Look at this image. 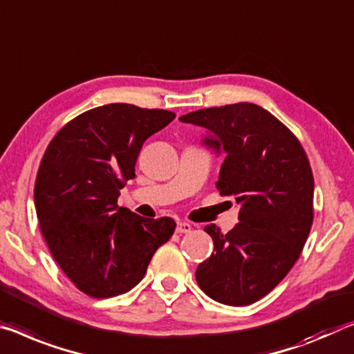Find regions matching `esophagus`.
<instances>
[{
	"label": "esophagus",
	"mask_w": 354,
	"mask_h": 354,
	"mask_svg": "<svg viewBox=\"0 0 354 354\" xmlns=\"http://www.w3.org/2000/svg\"><path fill=\"white\" fill-rule=\"evenodd\" d=\"M192 230V225L187 222H178L176 223V233H190Z\"/></svg>",
	"instance_id": "esophagus-1"
}]
</instances>
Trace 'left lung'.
I'll return each mask as SVG.
<instances>
[{
	"label": "left lung",
	"instance_id": "obj_1",
	"mask_svg": "<svg viewBox=\"0 0 354 354\" xmlns=\"http://www.w3.org/2000/svg\"><path fill=\"white\" fill-rule=\"evenodd\" d=\"M205 127L203 145L223 153L217 189L239 205L227 234L205 232L214 252L195 279L211 299L249 306L276 288L298 260L313 222V175L306 151L288 127L255 104L239 102L179 118Z\"/></svg>",
	"mask_w": 354,
	"mask_h": 354
}]
</instances>
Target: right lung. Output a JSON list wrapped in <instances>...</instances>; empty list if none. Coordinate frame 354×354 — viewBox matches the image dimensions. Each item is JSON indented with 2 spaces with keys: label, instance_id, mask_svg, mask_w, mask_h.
I'll return each mask as SVG.
<instances>
[{
  "label": "right lung",
  "instance_id": "obj_1",
  "mask_svg": "<svg viewBox=\"0 0 354 354\" xmlns=\"http://www.w3.org/2000/svg\"><path fill=\"white\" fill-rule=\"evenodd\" d=\"M173 120L171 111L131 104L96 106L67 122L42 157L35 186L41 232L66 276L91 298L132 290L175 232L170 217L118 206L143 143Z\"/></svg>",
  "mask_w": 354,
  "mask_h": 354
}]
</instances>
